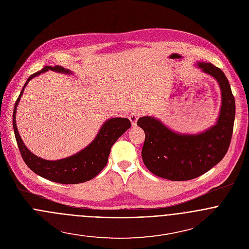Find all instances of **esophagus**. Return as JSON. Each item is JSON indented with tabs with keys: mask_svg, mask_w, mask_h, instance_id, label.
I'll use <instances>...</instances> for the list:
<instances>
[{
	"mask_svg": "<svg viewBox=\"0 0 249 249\" xmlns=\"http://www.w3.org/2000/svg\"><path fill=\"white\" fill-rule=\"evenodd\" d=\"M139 117H140V114H139L138 112H132V113L128 116V119L130 120L132 126H135V125H136Z\"/></svg>",
	"mask_w": 249,
	"mask_h": 249,
	"instance_id": "34e87169",
	"label": "esophagus"
}]
</instances>
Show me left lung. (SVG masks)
Wrapping results in <instances>:
<instances>
[{
	"label": "left lung",
	"instance_id": "left-lung-1",
	"mask_svg": "<svg viewBox=\"0 0 249 249\" xmlns=\"http://www.w3.org/2000/svg\"><path fill=\"white\" fill-rule=\"evenodd\" d=\"M196 66L214 78L221 92L213 125L196 134H186L172 130L151 116L137 122L145 134L143 164L153 175L172 181L194 179L211 170L226 154L233 133L236 105L227 77L211 63L197 62Z\"/></svg>",
	"mask_w": 249,
	"mask_h": 249
}]
</instances>
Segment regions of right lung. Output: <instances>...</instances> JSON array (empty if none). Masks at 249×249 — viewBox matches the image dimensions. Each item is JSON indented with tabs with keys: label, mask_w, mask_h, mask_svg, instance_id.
Returning <instances> with one entry per match:
<instances>
[{
	"label": "right lung",
	"mask_w": 249,
	"mask_h": 249,
	"mask_svg": "<svg viewBox=\"0 0 249 249\" xmlns=\"http://www.w3.org/2000/svg\"><path fill=\"white\" fill-rule=\"evenodd\" d=\"M48 71L72 74V71L61 66H45L41 71H36L28 78L15 103L12 118L19 150L27 166L41 178L61 184H77L89 181L98 176L107 166L111 146L131 126V124L127 118H110L103 124L95 139L77 153L54 161L36 156L26 146L18 132L16 110L28 83L34 77Z\"/></svg>",
	"instance_id": "add662e5"
}]
</instances>
